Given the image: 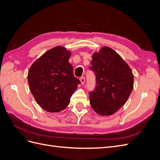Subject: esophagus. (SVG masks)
I'll return each instance as SVG.
<instances>
[{
    "label": "esophagus",
    "instance_id": "34e87169",
    "mask_svg": "<svg viewBox=\"0 0 160 160\" xmlns=\"http://www.w3.org/2000/svg\"><path fill=\"white\" fill-rule=\"evenodd\" d=\"M80 81H81V83L82 85H83L85 83V79L84 77H82L80 78Z\"/></svg>",
    "mask_w": 160,
    "mask_h": 160
}]
</instances>
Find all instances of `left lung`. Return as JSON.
Here are the masks:
<instances>
[{"instance_id":"8db88e82","label":"left lung","mask_w":160,"mask_h":160,"mask_svg":"<svg viewBox=\"0 0 160 160\" xmlns=\"http://www.w3.org/2000/svg\"><path fill=\"white\" fill-rule=\"evenodd\" d=\"M89 69L95 75V88L89 92L91 108L97 113L110 115L126 102L133 87V75L117 52L105 47L92 57Z\"/></svg>"}]
</instances>
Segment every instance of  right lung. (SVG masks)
<instances>
[{
  "label": "right lung",
  "mask_w": 160,
  "mask_h": 160,
  "mask_svg": "<svg viewBox=\"0 0 160 160\" xmlns=\"http://www.w3.org/2000/svg\"><path fill=\"white\" fill-rule=\"evenodd\" d=\"M70 56L64 47H54L38 58L28 71V83L34 98L49 112L65 109L81 83L69 62Z\"/></svg>",
  "instance_id": "obj_1"
}]
</instances>
